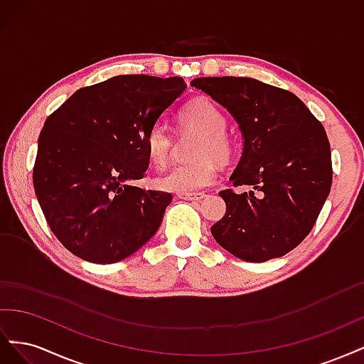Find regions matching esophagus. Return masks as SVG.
I'll list each match as a JSON object with an SVG mask.
<instances>
[{
  "mask_svg": "<svg viewBox=\"0 0 364 364\" xmlns=\"http://www.w3.org/2000/svg\"><path fill=\"white\" fill-rule=\"evenodd\" d=\"M206 194L205 193H179L178 197L183 200H193V202H200Z\"/></svg>",
  "mask_w": 364,
  "mask_h": 364,
  "instance_id": "34e87169",
  "label": "esophagus"
}]
</instances>
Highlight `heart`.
I'll use <instances>...</instances> for the list:
<instances>
[{"label": "heart", "instance_id": "obj_1", "mask_svg": "<svg viewBox=\"0 0 364 364\" xmlns=\"http://www.w3.org/2000/svg\"><path fill=\"white\" fill-rule=\"evenodd\" d=\"M181 126L185 130H196L202 134L196 147L193 162L181 164L158 179V186L170 193H194L206 188L215 182L218 168L217 161L229 162L234 155V144L225 134L226 117L217 105L208 98H197L183 107L179 117ZM146 149L150 159L158 167L168 162L173 136L165 124L151 126L146 136Z\"/></svg>", "mask_w": 364, "mask_h": 364}]
</instances>
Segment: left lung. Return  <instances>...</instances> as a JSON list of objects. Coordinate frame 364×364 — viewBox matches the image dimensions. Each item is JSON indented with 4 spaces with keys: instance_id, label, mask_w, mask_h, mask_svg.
Segmentation results:
<instances>
[{
    "instance_id": "obj_1",
    "label": "left lung",
    "mask_w": 364,
    "mask_h": 364,
    "mask_svg": "<svg viewBox=\"0 0 364 364\" xmlns=\"http://www.w3.org/2000/svg\"><path fill=\"white\" fill-rule=\"evenodd\" d=\"M191 86L234 117L243 151L229 181L252 191H220L217 243L247 262L284 257L310 234L331 190V147L321 121L294 94L250 77H197Z\"/></svg>"
}]
</instances>
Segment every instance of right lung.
Masks as SVG:
<instances>
[{"mask_svg":"<svg viewBox=\"0 0 364 364\" xmlns=\"http://www.w3.org/2000/svg\"><path fill=\"white\" fill-rule=\"evenodd\" d=\"M185 87L181 77L115 75L75 91L47 118L33 185L53 234L75 257L118 262L156 234L173 197L132 182L149 168L150 127Z\"/></svg>","mask_w":364,"mask_h":364,"instance_id":"obj_1","label":"right lung"}]
</instances>
